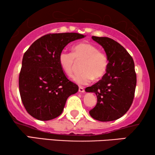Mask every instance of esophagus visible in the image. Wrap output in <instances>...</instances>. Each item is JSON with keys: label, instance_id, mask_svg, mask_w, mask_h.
<instances>
[{"label": "esophagus", "instance_id": "obj_1", "mask_svg": "<svg viewBox=\"0 0 155 155\" xmlns=\"http://www.w3.org/2000/svg\"><path fill=\"white\" fill-rule=\"evenodd\" d=\"M79 92H84V89L82 87H79Z\"/></svg>", "mask_w": 155, "mask_h": 155}]
</instances>
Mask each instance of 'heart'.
Masks as SVG:
<instances>
[{
  "label": "heart",
  "mask_w": 155,
  "mask_h": 155,
  "mask_svg": "<svg viewBox=\"0 0 155 155\" xmlns=\"http://www.w3.org/2000/svg\"><path fill=\"white\" fill-rule=\"evenodd\" d=\"M58 61L63 71L67 75L73 73L77 62H82V72L75 74L73 80L79 85H86L92 81L99 80L104 75L109 66V58L105 52L90 42H82L73 47V53L62 51Z\"/></svg>",
  "instance_id": "heart-1"
}]
</instances>
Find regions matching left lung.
Here are the masks:
<instances>
[{"label": "left lung", "mask_w": 155, "mask_h": 155, "mask_svg": "<svg viewBox=\"0 0 155 155\" xmlns=\"http://www.w3.org/2000/svg\"><path fill=\"white\" fill-rule=\"evenodd\" d=\"M92 38L104 49L109 66L101 80L85 89L97 97V104L90 114L99 121H111L124 116L132 105L137 82L134 61L124 46L114 39Z\"/></svg>", "instance_id": "left-lung-1"}]
</instances>
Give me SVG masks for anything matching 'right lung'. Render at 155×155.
Segmentation results:
<instances>
[{"mask_svg": "<svg viewBox=\"0 0 155 155\" xmlns=\"http://www.w3.org/2000/svg\"><path fill=\"white\" fill-rule=\"evenodd\" d=\"M84 37L78 33L48 34L25 53L19 90L23 105L32 117L41 120L58 117L68 97L78 91L63 71L58 56L68 44Z\"/></svg>", "mask_w": 155, "mask_h": 155, "instance_id": "obj_1", "label": "right lung"}]
</instances>
